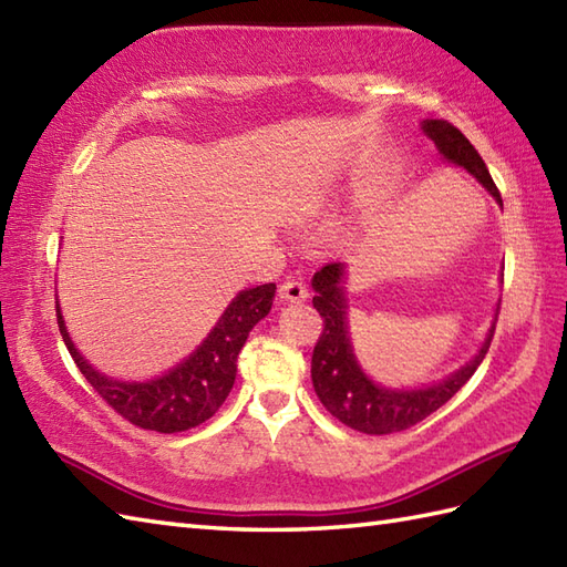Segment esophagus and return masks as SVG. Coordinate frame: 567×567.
I'll list each match as a JSON object with an SVG mask.
<instances>
[{"instance_id":"1","label":"esophagus","mask_w":567,"mask_h":567,"mask_svg":"<svg viewBox=\"0 0 567 567\" xmlns=\"http://www.w3.org/2000/svg\"><path fill=\"white\" fill-rule=\"evenodd\" d=\"M279 296L284 300H291V303H300V300L308 298V286L303 279H286L279 288Z\"/></svg>"}]
</instances>
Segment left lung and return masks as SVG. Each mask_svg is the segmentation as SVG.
Returning <instances> with one entry per match:
<instances>
[{
  "instance_id": "obj_1",
  "label": "left lung",
  "mask_w": 567,
  "mask_h": 567,
  "mask_svg": "<svg viewBox=\"0 0 567 567\" xmlns=\"http://www.w3.org/2000/svg\"><path fill=\"white\" fill-rule=\"evenodd\" d=\"M422 131L432 137L444 159L468 169L502 206V196L493 177H489L483 157L477 155V150L456 125L430 118L422 123ZM312 288H316L312 306H316L322 318V334L318 337L316 349H312L310 363L312 385H316V393L327 412H332L339 422L363 434H393L410 430V426L422 422L424 417H430L432 412L446 405L471 381V375L487 354L489 342H493L495 327H489L481 351L456 373H451L449 379L426 388L390 390L375 385L361 371L354 349H351L347 327L344 264L332 261L322 267L312 276Z\"/></svg>"
}]
</instances>
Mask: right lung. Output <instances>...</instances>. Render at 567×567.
<instances>
[{"instance_id":"obj_1","label":"right lung","mask_w":567,"mask_h":567,"mask_svg":"<svg viewBox=\"0 0 567 567\" xmlns=\"http://www.w3.org/2000/svg\"><path fill=\"white\" fill-rule=\"evenodd\" d=\"M274 293L276 284H264L237 293L194 354H188V359L159 379L145 383L113 381L99 373L72 344L60 306H55V310L62 342L106 405L141 430L174 434L204 424L218 412L235 383L237 354L245 347L251 327L267 318Z\"/></svg>"}]
</instances>
